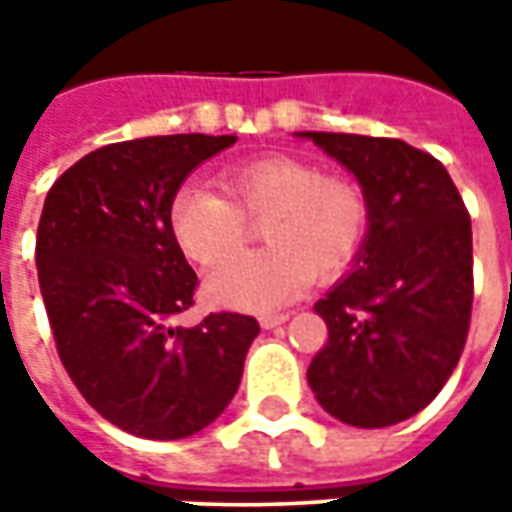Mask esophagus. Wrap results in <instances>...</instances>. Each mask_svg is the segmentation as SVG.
I'll use <instances>...</instances> for the list:
<instances>
[{
    "label": "esophagus",
    "instance_id": "esophagus-1",
    "mask_svg": "<svg viewBox=\"0 0 512 512\" xmlns=\"http://www.w3.org/2000/svg\"><path fill=\"white\" fill-rule=\"evenodd\" d=\"M287 319V313H265V316H259V325L265 327V330H273V327H279V325H285Z\"/></svg>",
    "mask_w": 512,
    "mask_h": 512
}]
</instances>
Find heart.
<instances>
[{
    "instance_id": "obj_1",
    "label": "heart",
    "mask_w": 512,
    "mask_h": 512,
    "mask_svg": "<svg viewBox=\"0 0 512 512\" xmlns=\"http://www.w3.org/2000/svg\"><path fill=\"white\" fill-rule=\"evenodd\" d=\"M225 196L199 185L176 190L170 233L187 259L216 265L238 252L249 225L270 248L219 265L207 296L239 310H273L296 299L313 276L333 279L356 262L370 230V199L359 182L327 176L296 156H259L219 173Z\"/></svg>"
}]
</instances>
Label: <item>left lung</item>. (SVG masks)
<instances>
[{"label":"left lung","instance_id":"left-lung-1","mask_svg":"<svg viewBox=\"0 0 512 512\" xmlns=\"http://www.w3.org/2000/svg\"><path fill=\"white\" fill-rule=\"evenodd\" d=\"M356 176L370 230L353 270L316 302L327 342L307 382L333 419L390 427L439 396L467 342L473 230L439 159L402 139L299 133Z\"/></svg>","mask_w":512,"mask_h":512}]
</instances>
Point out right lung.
Returning a JSON list of instances; mask_svg holds the SVG:
<instances>
[{
    "instance_id": "right-lung-1",
    "label": "right lung",
    "mask_w": 512,
    "mask_h": 512,
    "mask_svg": "<svg viewBox=\"0 0 512 512\" xmlns=\"http://www.w3.org/2000/svg\"><path fill=\"white\" fill-rule=\"evenodd\" d=\"M233 142L176 133L105 145L65 170L42 207L36 270L59 359L96 413L142 439L216 422L259 336L242 313L170 325L199 285L170 233V202Z\"/></svg>"
}]
</instances>
